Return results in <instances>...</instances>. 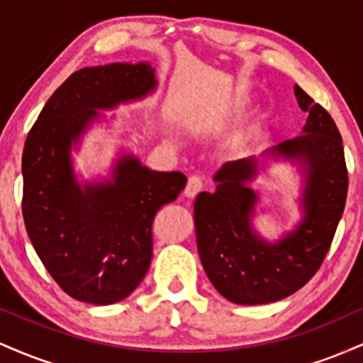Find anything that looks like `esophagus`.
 Masks as SVG:
<instances>
[{"label":"esophagus","mask_w":363,"mask_h":363,"mask_svg":"<svg viewBox=\"0 0 363 363\" xmlns=\"http://www.w3.org/2000/svg\"><path fill=\"white\" fill-rule=\"evenodd\" d=\"M203 187H205V182H203L201 177L191 176L189 179H187L184 194L187 196V198H194L199 191H203Z\"/></svg>","instance_id":"obj_1"}]
</instances>
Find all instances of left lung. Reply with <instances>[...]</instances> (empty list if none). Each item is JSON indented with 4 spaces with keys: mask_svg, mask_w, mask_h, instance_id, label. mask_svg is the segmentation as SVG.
Listing matches in <instances>:
<instances>
[{
    "mask_svg": "<svg viewBox=\"0 0 363 363\" xmlns=\"http://www.w3.org/2000/svg\"><path fill=\"white\" fill-rule=\"evenodd\" d=\"M294 90L301 109L309 112L302 136L261 157L291 158L306 167L301 225L277 244L252 230L257 194L247 182L256 177V157L227 162L213 177L215 193H199L194 201L199 259L215 289L234 303L277 302L302 289L323 264L345 210L348 170L338 128L301 86Z\"/></svg>",
    "mask_w": 363,
    "mask_h": 363,
    "instance_id": "1",
    "label": "left lung"
}]
</instances>
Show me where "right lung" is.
<instances>
[{
    "instance_id": "right-lung-1",
    "label": "right lung",
    "mask_w": 363,
    "mask_h": 363,
    "mask_svg": "<svg viewBox=\"0 0 363 363\" xmlns=\"http://www.w3.org/2000/svg\"><path fill=\"white\" fill-rule=\"evenodd\" d=\"M148 62H112L74 72L28 131L22 155V213L28 239L54 281L77 301L109 306L126 298L152 261L157 211L184 189L182 172H157L123 155L112 181L80 186L72 145L97 109L155 90Z\"/></svg>"
}]
</instances>
